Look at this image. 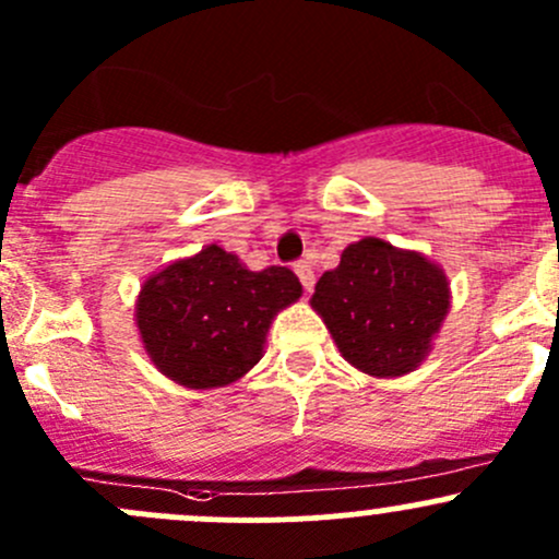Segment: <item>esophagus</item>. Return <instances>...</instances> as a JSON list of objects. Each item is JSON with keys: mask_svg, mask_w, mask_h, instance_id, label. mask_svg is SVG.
<instances>
[{"mask_svg": "<svg viewBox=\"0 0 559 559\" xmlns=\"http://www.w3.org/2000/svg\"><path fill=\"white\" fill-rule=\"evenodd\" d=\"M295 273H297V278H300L302 289L311 292V289H313V284H316V275H313L311 262H306V259H300V262L295 264Z\"/></svg>", "mask_w": 559, "mask_h": 559, "instance_id": "34e87169", "label": "esophagus"}]
</instances>
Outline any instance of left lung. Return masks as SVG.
<instances>
[{
	"mask_svg": "<svg viewBox=\"0 0 559 559\" xmlns=\"http://www.w3.org/2000/svg\"><path fill=\"white\" fill-rule=\"evenodd\" d=\"M311 306L354 368L403 376L430 352L449 311V284L421 253L365 238L321 275Z\"/></svg>",
	"mask_w": 559,
	"mask_h": 559,
	"instance_id": "8db88e82",
	"label": "left lung"
}]
</instances>
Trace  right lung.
I'll list each match as a JSON object with an SVG mask.
<instances>
[{
	"label": "right lung",
	"instance_id": "right-lung-1",
	"mask_svg": "<svg viewBox=\"0 0 559 559\" xmlns=\"http://www.w3.org/2000/svg\"><path fill=\"white\" fill-rule=\"evenodd\" d=\"M300 292L289 267L251 273L235 253L207 246L145 281L138 326L167 379L191 389L224 386L259 362L270 321Z\"/></svg>",
	"mask_w": 559,
	"mask_h": 559
}]
</instances>
